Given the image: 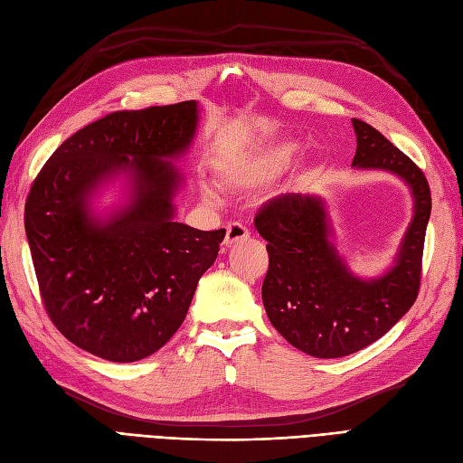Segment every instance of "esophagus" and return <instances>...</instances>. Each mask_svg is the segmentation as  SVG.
<instances>
[{
    "label": "esophagus",
    "mask_w": 463,
    "mask_h": 463,
    "mask_svg": "<svg viewBox=\"0 0 463 463\" xmlns=\"http://www.w3.org/2000/svg\"><path fill=\"white\" fill-rule=\"evenodd\" d=\"M247 237H249V230L243 226V223L241 222H232V223H228V228H226V240H223V245L232 247L235 243L245 241Z\"/></svg>",
    "instance_id": "34e87169"
}]
</instances>
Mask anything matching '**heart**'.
Here are the masks:
<instances>
[{
	"label": "heart",
	"mask_w": 463,
	"mask_h": 463,
	"mask_svg": "<svg viewBox=\"0 0 463 463\" xmlns=\"http://www.w3.org/2000/svg\"><path fill=\"white\" fill-rule=\"evenodd\" d=\"M298 154L299 146L296 143H272L257 146L223 164L220 167V174L237 187H262L288 172L296 162ZM203 193L206 197H216V191L210 184H203Z\"/></svg>",
	"instance_id": "1"
}]
</instances>
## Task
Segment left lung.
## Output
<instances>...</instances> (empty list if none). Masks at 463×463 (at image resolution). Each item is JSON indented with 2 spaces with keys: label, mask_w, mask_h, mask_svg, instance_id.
Listing matches in <instances>:
<instances>
[{
  "label": "left lung",
  "mask_w": 463,
  "mask_h": 463,
  "mask_svg": "<svg viewBox=\"0 0 463 463\" xmlns=\"http://www.w3.org/2000/svg\"><path fill=\"white\" fill-rule=\"evenodd\" d=\"M357 150L352 165L398 175L413 197V218L394 264L359 278L330 241L325 201L288 193L266 203L255 228L269 241L262 303L272 326L299 352L334 359L376 342L411 309L421 282L430 189L423 172L369 123L352 119Z\"/></svg>",
  "instance_id": "8db88e82"
}]
</instances>
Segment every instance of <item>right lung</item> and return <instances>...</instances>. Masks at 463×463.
I'll return each instance as SVG.
<instances>
[{"instance_id":"obj_1","label":"right lung","mask_w":463,"mask_h":463,"mask_svg":"<svg viewBox=\"0 0 463 463\" xmlns=\"http://www.w3.org/2000/svg\"><path fill=\"white\" fill-rule=\"evenodd\" d=\"M199 123L194 100L114 111L55 150L24 206V230L46 311L65 338L116 363L145 359L185 320L226 230L175 222V160ZM118 176L128 201L108 217L91 197Z\"/></svg>"}]
</instances>
